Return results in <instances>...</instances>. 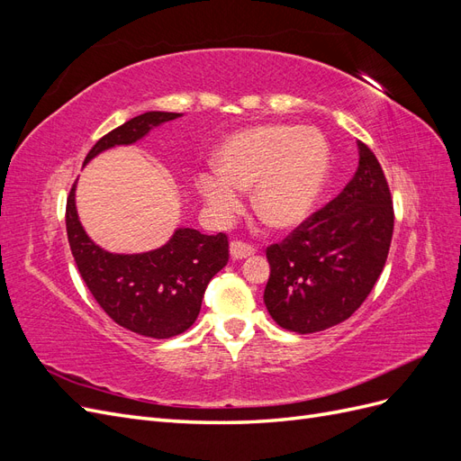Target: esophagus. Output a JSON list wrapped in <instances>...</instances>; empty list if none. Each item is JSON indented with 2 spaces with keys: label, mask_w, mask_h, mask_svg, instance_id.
I'll use <instances>...</instances> for the list:
<instances>
[{
  "label": "esophagus",
  "mask_w": 461,
  "mask_h": 461,
  "mask_svg": "<svg viewBox=\"0 0 461 461\" xmlns=\"http://www.w3.org/2000/svg\"><path fill=\"white\" fill-rule=\"evenodd\" d=\"M256 254V248L252 244H246L242 240H232L230 242V256L232 259H244Z\"/></svg>",
  "instance_id": "34e87169"
}]
</instances>
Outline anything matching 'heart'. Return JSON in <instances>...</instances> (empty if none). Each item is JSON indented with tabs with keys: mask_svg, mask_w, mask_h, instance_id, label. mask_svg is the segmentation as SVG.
Here are the masks:
<instances>
[{
	"mask_svg": "<svg viewBox=\"0 0 461 461\" xmlns=\"http://www.w3.org/2000/svg\"><path fill=\"white\" fill-rule=\"evenodd\" d=\"M329 144L315 129L261 124L229 136L217 151V171L198 175V190L221 219L242 209V192L252 188V205L275 229H292L308 219L329 175Z\"/></svg>",
	"mask_w": 461,
	"mask_h": 461,
	"instance_id": "heart-1",
	"label": "heart"
}]
</instances>
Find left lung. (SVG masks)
<instances>
[{
    "label": "left lung",
    "instance_id": "left-lung-1",
    "mask_svg": "<svg viewBox=\"0 0 461 461\" xmlns=\"http://www.w3.org/2000/svg\"><path fill=\"white\" fill-rule=\"evenodd\" d=\"M354 178L337 198L267 248L269 315L286 330L310 334L342 323L373 290L386 263L394 207L383 167L357 142Z\"/></svg>",
    "mask_w": 461,
    "mask_h": 461
}]
</instances>
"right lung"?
I'll use <instances>...</instances> for the list:
<instances>
[{
    "label": "right lung",
    "instance_id": "1",
    "mask_svg": "<svg viewBox=\"0 0 461 461\" xmlns=\"http://www.w3.org/2000/svg\"><path fill=\"white\" fill-rule=\"evenodd\" d=\"M180 113L148 111L107 132L85 163L115 146H129ZM75 188L67 198V236L80 276L95 302L117 325L149 339H171L196 321L209 281L229 261L227 234L176 229L165 246L144 254H111L82 229Z\"/></svg>",
    "mask_w": 461,
    "mask_h": 461
}]
</instances>
